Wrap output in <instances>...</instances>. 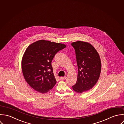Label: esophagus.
<instances>
[{
	"label": "esophagus",
	"instance_id": "esophagus-1",
	"mask_svg": "<svg viewBox=\"0 0 124 124\" xmlns=\"http://www.w3.org/2000/svg\"><path fill=\"white\" fill-rule=\"evenodd\" d=\"M66 78V77H60V79H62V80H64V79H65Z\"/></svg>",
	"mask_w": 124,
	"mask_h": 124
}]
</instances>
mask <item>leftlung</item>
Listing matches in <instances>:
<instances>
[{"label":"left lung","mask_w":124,"mask_h":124,"mask_svg":"<svg viewBox=\"0 0 124 124\" xmlns=\"http://www.w3.org/2000/svg\"><path fill=\"white\" fill-rule=\"evenodd\" d=\"M76 55L78 73L75 92L81 93L92 89L101 74V61L98 53L90 43L81 41L72 43Z\"/></svg>","instance_id":"8db88e82"}]
</instances>
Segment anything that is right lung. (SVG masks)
<instances>
[{
  "instance_id": "right-lung-1",
  "label": "right lung",
  "mask_w": 124,
  "mask_h": 124,
  "mask_svg": "<svg viewBox=\"0 0 124 124\" xmlns=\"http://www.w3.org/2000/svg\"><path fill=\"white\" fill-rule=\"evenodd\" d=\"M63 44L40 40L28 46L22 60V69L26 81L34 90L46 93L56 83L51 62Z\"/></svg>"
}]
</instances>
